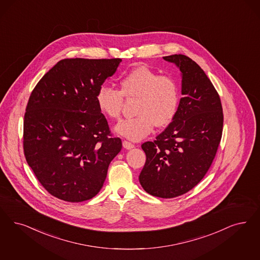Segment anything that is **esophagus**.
I'll return each instance as SVG.
<instances>
[{
  "instance_id": "1",
  "label": "esophagus",
  "mask_w": 260,
  "mask_h": 260,
  "mask_svg": "<svg viewBox=\"0 0 260 260\" xmlns=\"http://www.w3.org/2000/svg\"><path fill=\"white\" fill-rule=\"evenodd\" d=\"M123 147L126 149V150H131V149L135 148V145L131 143V142H128V141H123Z\"/></svg>"
}]
</instances>
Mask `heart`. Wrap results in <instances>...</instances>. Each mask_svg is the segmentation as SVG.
I'll return each mask as SVG.
<instances>
[{
  "label": "heart",
  "instance_id": "b5f03b06",
  "mask_svg": "<svg viewBox=\"0 0 260 260\" xmlns=\"http://www.w3.org/2000/svg\"><path fill=\"white\" fill-rule=\"evenodd\" d=\"M124 97L138 98L135 113L137 116L122 120L115 126L118 135L138 141L146 137L155 125H169L179 108V94L176 81L170 77L159 76L147 66H138L128 72L120 81V90L102 86L97 93L100 110L110 119H119Z\"/></svg>",
  "mask_w": 260,
  "mask_h": 260
}]
</instances>
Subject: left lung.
<instances>
[{
  "mask_svg": "<svg viewBox=\"0 0 260 260\" xmlns=\"http://www.w3.org/2000/svg\"><path fill=\"white\" fill-rule=\"evenodd\" d=\"M163 59L181 73L182 98L169 125L154 141L142 144L147 158L139 181L147 193L170 199L206 176L221 141L224 115L217 91L197 63L183 54Z\"/></svg>",
  "mask_w": 260,
  "mask_h": 260,
  "instance_id": "left-lung-1",
  "label": "left lung"
}]
</instances>
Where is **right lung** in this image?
Returning <instances> with one entry per match:
<instances>
[{"label": "right lung", "mask_w": 260, "mask_h": 260, "mask_svg": "<svg viewBox=\"0 0 260 260\" xmlns=\"http://www.w3.org/2000/svg\"><path fill=\"white\" fill-rule=\"evenodd\" d=\"M122 59L65 58L38 81L24 119V152L42 186L54 197L80 203L103 187L122 149L97 104L103 83Z\"/></svg>", "instance_id": "right-lung-1"}]
</instances>
